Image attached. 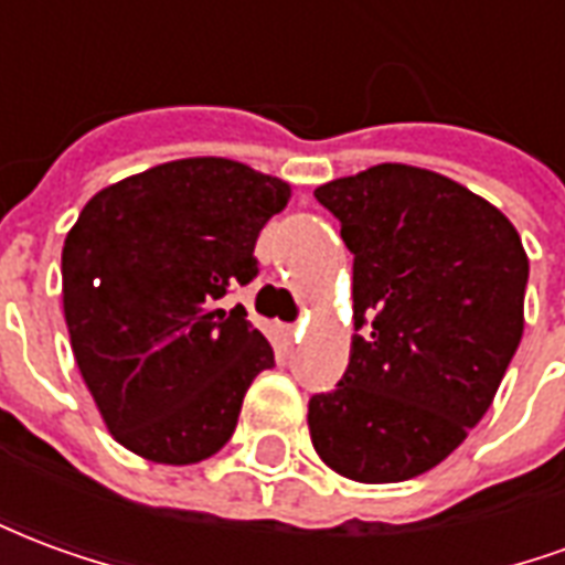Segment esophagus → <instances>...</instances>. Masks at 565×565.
<instances>
[{
  "label": "esophagus",
  "mask_w": 565,
  "mask_h": 565,
  "mask_svg": "<svg viewBox=\"0 0 565 565\" xmlns=\"http://www.w3.org/2000/svg\"><path fill=\"white\" fill-rule=\"evenodd\" d=\"M281 335L287 339V342H294V339H299V327H294V323H287V327H281Z\"/></svg>",
  "instance_id": "34e87169"
}]
</instances>
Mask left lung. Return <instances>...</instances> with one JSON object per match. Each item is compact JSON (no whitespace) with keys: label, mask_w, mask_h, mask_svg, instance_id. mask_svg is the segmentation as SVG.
Returning <instances> with one entry per match:
<instances>
[{"label":"left lung","mask_w":565,"mask_h":565,"mask_svg":"<svg viewBox=\"0 0 565 565\" xmlns=\"http://www.w3.org/2000/svg\"><path fill=\"white\" fill-rule=\"evenodd\" d=\"M354 254L344 379L311 396L308 433L332 472L393 484L462 445L523 335L530 259L514 223L445 174L381 162L320 184Z\"/></svg>","instance_id":"left-lung-1"}]
</instances>
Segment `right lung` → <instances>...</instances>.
Listing matches in <instances>:
<instances>
[{
    "label": "right lung",
    "instance_id": "add662e5",
    "mask_svg": "<svg viewBox=\"0 0 565 565\" xmlns=\"http://www.w3.org/2000/svg\"><path fill=\"white\" fill-rule=\"evenodd\" d=\"M290 193L245 162L186 157L81 209L63 245V315L81 379L127 450L190 466L230 441L275 354L245 308L217 299L257 275L259 230Z\"/></svg>",
    "mask_w": 565,
    "mask_h": 565
}]
</instances>
